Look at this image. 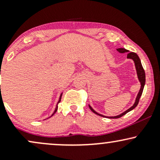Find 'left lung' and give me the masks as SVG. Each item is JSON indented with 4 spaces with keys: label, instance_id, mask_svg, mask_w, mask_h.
Returning a JSON list of instances; mask_svg holds the SVG:
<instances>
[{
    "label": "left lung",
    "instance_id": "1",
    "mask_svg": "<svg viewBox=\"0 0 160 160\" xmlns=\"http://www.w3.org/2000/svg\"><path fill=\"white\" fill-rule=\"evenodd\" d=\"M117 50L119 52H120V53H124V52H128V50H127V49H124V48H119V49H117ZM127 58H132V59L133 61H134V62H135V68H136V71H137L138 78L139 81H140V82H141V89H140V90H139L138 94V95H137L136 99H135V104H134L133 105L129 108V109H128L127 111H126L125 112H123V113H121V114H120V115L115 116V117H108V118H111V119L112 118H113V119L120 118V117H122V116L126 114V113H127L128 112H129L130 111H132V110H133L134 108H135L138 105V102H139V99H140L141 95H142L143 89H144V84H145V72H144V68H143V67H142V65H141V62L140 58H139L138 56L136 53L132 52L128 53V54H127ZM89 108H90L91 111H92L93 113H95V114L101 116V117H106L105 116H103V115H102V114H99V113H97V112H95L94 110H93L92 108L89 105Z\"/></svg>",
    "mask_w": 160,
    "mask_h": 160
}]
</instances>
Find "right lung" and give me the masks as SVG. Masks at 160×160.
Wrapping results in <instances>:
<instances>
[{
  "label": "right lung",
  "instance_id": "right-lung-1",
  "mask_svg": "<svg viewBox=\"0 0 160 160\" xmlns=\"http://www.w3.org/2000/svg\"><path fill=\"white\" fill-rule=\"evenodd\" d=\"M62 94H61V95H60V98H59V100H58V104L60 102H61V98H62ZM57 110H58V104H57V106H56V109H55V111H54V113H52V116H53V114H54L55 113H56V112L57 111ZM52 116H51V117H52Z\"/></svg>",
  "mask_w": 160,
  "mask_h": 160
}]
</instances>
